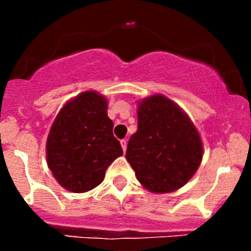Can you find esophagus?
Wrapping results in <instances>:
<instances>
[{
    "label": "esophagus",
    "mask_w": 251,
    "mask_h": 251,
    "mask_svg": "<svg viewBox=\"0 0 251 251\" xmlns=\"http://www.w3.org/2000/svg\"><path fill=\"white\" fill-rule=\"evenodd\" d=\"M120 144H121V147H123V151H126V148H127V141H126V140H121L120 141Z\"/></svg>",
    "instance_id": "34e87169"
}]
</instances>
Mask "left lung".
Wrapping results in <instances>:
<instances>
[{"label": "left lung", "instance_id": "1", "mask_svg": "<svg viewBox=\"0 0 251 251\" xmlns=\"http://www.w3.org/2000/svg\"><path fill=\"white\" fill-rule=\"evenodd\" d=\"M137 132L130 137L126 159L144 188L169 193L183 187L203 159V143L186 113L163 95L138 103Z\"/></svg>", "mask_w": 251, "mask_h": 251}]
</instances>
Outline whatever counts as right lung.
Here are the masks:
<instances>
[{
	"label": "right lung",
	"instance_id": "add662e5",
	"mask_svg": "<svg viewBox=\"0 0 251 251\" xmlns=\"http://www.w3.org/2000/svg\"><path fill=\"white\" fill-rule=\"evenodd\" d=\"M108 102L96 91H86L65 103L48 133L47 165L58 183L83 193L102 183L108 166L123 155L113 135Z\"/></svg>",
	"mask_w": 251,
	"mask_h": 251
}]
</instances>
